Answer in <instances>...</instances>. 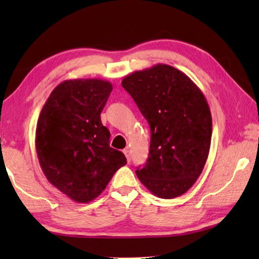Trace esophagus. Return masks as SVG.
<instances>
[{"label":"esophagus","mask_w":259,"mask_h":259,"mask_svg":"<svg viewBox=\"0 0 259 259\" xmlns=\"http://www.w3.org/2000/svg\"><path fill=\"white\" fill-rule=\"evenodd\" d=\"M123 153H124V155H125V157H126V160H128V162L130 163V161H131V155H130V151H129V148H125V150H123Z\"/></svg>","instance_id":"obj_1"}]
</instances>
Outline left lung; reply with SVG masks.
I'll return each mask as SVG.
<instances>
[{"label": "left lung", "mask_w": 259, "mask_h": 259, "mask_svg": "<svg viewBox=\"0 0 259 259\" xmlns=\"http://www.w3.org/2000/svg\"><path fill=\"white\" fill-rule=\"evenodd\" d=\"M122 87L151 128L150 155L137 177L157 198L183 195L202 172L210 150L212 120L204 95L165 64L129 74Z\"/></svg>", "instance_id": "8db88e82"}]
</instances>
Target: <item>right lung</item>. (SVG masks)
Masks as SVG:
<instances>
[{
	"instance_id": "add662e5",
	"label": "right lung",
	"mask_w": 259,
	"mask_h": 259,
	"mask_svg": "<svg viewBox=\"0 0 259 259\" xmlns=\"http://www.w3.org/2000/svg\"><path fill=\"white\" fill-rule=\"evenodd\" d=\"M113 90L100 78H75L57 85L43 106L35 133L41 169L52 185L78 203L97 198L126 164L109 146L100 113Z\"/></svg>"
}]
</instances>
